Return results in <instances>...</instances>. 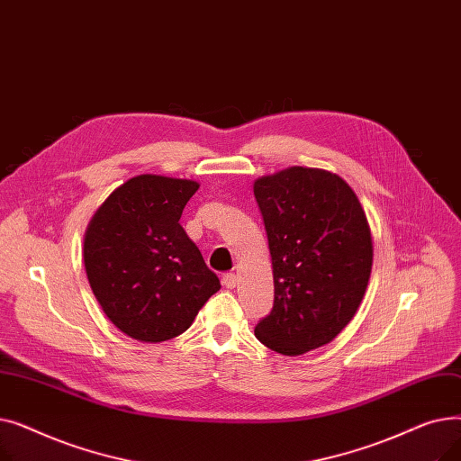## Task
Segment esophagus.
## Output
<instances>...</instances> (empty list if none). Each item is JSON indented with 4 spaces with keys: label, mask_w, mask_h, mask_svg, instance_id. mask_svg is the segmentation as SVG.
I'll return each instance as SVG.
<instances>
[{
    "label": "esophagus",
    "mask_w": 461,
    "mask_h": 461,
    "mask_svg": "<svg viewBox=\"0 0 461 461\" xmlns=\"http://www.w3.org/2000/svg\"><path fill=\"white\" fill-rule=\"evenodd\" d=\"M222 285L228 287V289H233L237 285V275L235 273H226L222 276Z\"/></svg>",
    "instance_id": "obj_1"
}]
</instances>
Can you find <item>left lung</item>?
I'll return each mask as SVG.
<instances>
[{"instance_id": "obj_1", "label": "left lung", "mask_w": 461, "mask_h": 461, "mask_svg": "<svg viewBox=\"0 0 461 461\" xmlns=\"http://www.w3.org/2000/svg\"><path fill=\"white\" fill-rule=\"evenodd\" d=\"M273 261L275 304L254 334L304 355L342 332L366 294L374 245L353 188L320 167L292 166L254 181Z\"/></svg>"}]
</instances>
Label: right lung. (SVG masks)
Returning <instances> with one entry per match:
<instances>
[{
  "label": "right lung",
  "instance_id": "add662e5",
  "mask_svg": "<svg viewBox=\"0 0 461 461\" xmlns=\"http://www.w3.org/2000/svg\"><path fill=\"white\" fill-rule=\"evenodd\" d=\"M200 183L143 174L117 186L84 235V265L108 320L140 342L183 334L221 280L179 218Z\"/></svg>",
  "mask_w": 461,
  "mask_h": 461
}]
</instances>
